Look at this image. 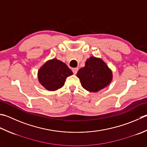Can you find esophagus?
<instances>
[{
    "mask_svg": "<svg viewBox=\"0 0 147 147\" xmlns=\"http://www.w3.org/2000/svg\"><path fill=\"white\" fill-rule=\"evenodd\" d=\"M72 71H73V73H74V74H76V73H77V72H78V67L73 68V69H72Z\"/></svg>",
    "mask_w": 147,
    "mask_h": 147,
    "instance_id": "esophagus-1",
    "label": "esophagus"
}]
</instances>
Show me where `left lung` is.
I'll return each mask as SVG.
<instances>
[{"mask_svg": "<svg viewBox=\"0 0 147 147\" xmlns=\"http://www.w3.org/2000/svg\"><path fill=\"white\" fill-rule=\"evenodd\" d=\"M77 76L83 88L89 92H97L110 84L113 74L101 59L90 57L86 60L85 67L78 71Z\"/></svg>", "mask_w": 147, "mask_h": 147, "instance_id": "obj_1", "label": "left lung"}]
</instances>
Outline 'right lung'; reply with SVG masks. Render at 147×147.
Listing matches in <instances>:
<instances>
[{"instance_id": "add662e5", "label": "right lung", "mask_w": 147, "mask_h": 147, "mask_svg": "<svg viewBox=\"0 0 147 147\" xmlns=\"http://www.w3.org/2000/svg\"><path fill=\"white\" fill-rule=\"evenodd\" d=\"M73 72L65 63L57 59L48 60L38 71L39 83L49 91H55L64 86L66 78Z\"/></svg>"}]
</instances>
